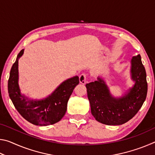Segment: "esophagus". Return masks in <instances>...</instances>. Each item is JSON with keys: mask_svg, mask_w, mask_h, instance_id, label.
<instances>
[{"mask_svg": "<svg viewBox=\"0 0 155 155\" xmlns=\"http://www.w3.org/2000/svg\"><path fill=\"white\" fill-rule=\"evenodd\" d=\"M86 78H87V75L85 73H83L79 76V82L81 84H85L86 83Z\"/></svg>", "mask_w": 155, "mask_h": 155, "instance_id": "obj_1", "label": "esophagus"}]
</instances>
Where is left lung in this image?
I'll return each instance as SVG.
<instances>
[{
  "label": "left lung",
  "instance_id": "obj_1",
  "mask_svg": "<svg viewBox=\"0 0 155 155\" xmlns=\"http://www.w3.org/2000/svg\"><path fill=\"white\" fill-rule=\"evenodd\" d=\"M130 63L131 79L135 84L123 96H113L105 81L99 77L97 81L86 84L91 114L102 124H124L135 116L145 101L148 83L140 54L133 57Z\"/></svg>",
  "mask_w": 155,
  "mask_h": 155
}]
</instances>
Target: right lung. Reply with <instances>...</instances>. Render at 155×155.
<instances>
[{
  "label": "right lung",
  "instance_id": "right-lung-1",
  "mask_svg": "<svg viewBox=\"0 0 155 155\" xmlns=\"http://www.w3.org/2000/svg\"><path fill=\"white\" fill-rule=\"evenodd\" d=\"M24 53L22 49L13 64L8 80V92L19 114L31 124L39 126L54 124L61 120L66 112L68 101L74 87L79 83L78 76L68 78L48 97L33 100L22 95L18 85V59Z\"/></svg>",
  "mask_w": 155,
  "mask_h": 155
}]
</instances>
